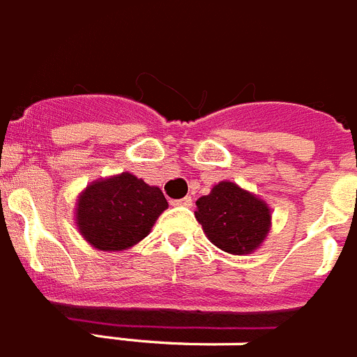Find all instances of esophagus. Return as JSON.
<instances>
[{
	"label": "esophagus",
	"instance_id": "obj_1",
	"mask_svg": "<svg viewBox=\"0 0 357 357\" xmlns=\"http://www.w3.org/2000/svg\"><path fill=\"white\" fill-rule=\"evenodd\" d=\"M191 204H193L191 197H184V199L181 200H173L172 206H184V208H191Z\"/></svg>",
	"mask_w": 357,
	"mask_h": 357
}]
</instances>
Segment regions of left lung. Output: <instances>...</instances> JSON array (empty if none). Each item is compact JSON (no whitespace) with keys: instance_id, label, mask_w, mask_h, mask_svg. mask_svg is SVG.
Returning <instances> with one entry per match:
<instances>
[{"instance_id":"obj_1","label":"left lung","mask_w":357,"mask_h":357,"mask_svg":"<svg viewBox=\"0 0 357 357\" xmlns=\"http://www.w3.org/2000/svg\"><path fill=\"white\" fill-rule=\"evenodd\" d=\"M195 218L213 245L238 257L257 251L273 224L269 204L231 181L218 182L197 200Z\"/></svg>"}]
</instances>
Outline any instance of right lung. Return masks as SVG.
I'll return each mask as SVG.
<instances>
[{"label": "right lung", "mask_w": 357, "mask_h": 357, "mask_svg": "<svg viewBox=\"0 0 357 357\" xmlns=\"http://www.w3.org/2000/svg\"><path fill=\"white\" fill-rule=\"evenodd\" d=\"M166 209L160 188L123 172L97 178L79 193L75 225L91 248L119 252L146 238Z\"/></svg>", "instance_id": "1"}]
</instances>
